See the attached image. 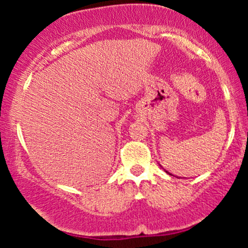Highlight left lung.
<instances>
[{
	"label": "left lung",
	"mask_w": 248,
	"mask_h": 248,
	"mask_svg": "<svg viewBox=\"0 0 248 248\" xmlns=\"http://www.w3.org/2000/svg\"><path fill=\"white\" fill-rule=\"evenodd\" d=\"M166 172H167V173H169V172H168V171H167V170H166ZM169 175H171V173H169ZM171 176H173V175H171Z\"/></svg>",
	"instance_id": "left-lung-1"
}]
</instances>
